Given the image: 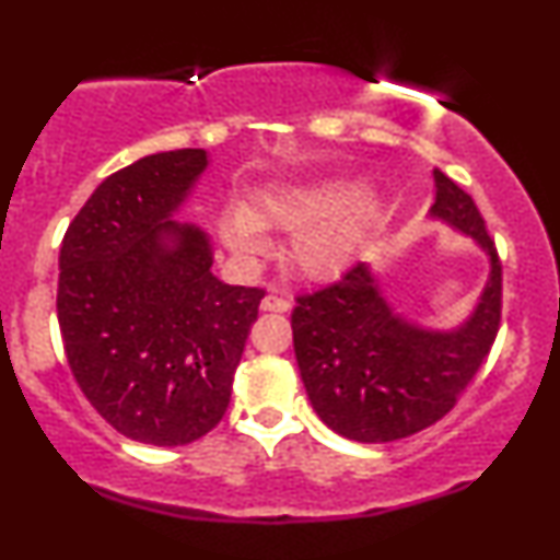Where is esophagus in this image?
<instances>
[{
	"instance_id": "34e87169",
	"label": "esophagus",
	"mask_w": 560,
	"mask_h": 560,
	"mask_svg": "<svg viewBox=\"0 0 560 560\" xmlns=\"http://www.w3.org/2000/svg\"><path fill=\"white\" fill-rule=\"evenodd\" d=\"M262 311H271V313H287L289 307H292V302H289L287 298H281V294H266L260 302Z\"/></svg>"
}]
</instances>
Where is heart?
Listing matches in <instances>:
<instances>
[{
    "label": "heart",
    "instance_id": "obj_1",
    "mask_svg": "<svg viewBox=\"0 0 560 560\" xmlns=\"http://www.w3.org/2000/svg\"><path fill=\"white\" fill-rule=\"evenodd\" d=\"M355 176H334L313 184L271 186L249 208L231 205L221 215L223 242L242 258H260L268 249L262 226L298 231L292 260L302 273L326 279L350 262L371 215V199Z\"/></svg>",
    "mask_w": 560,
    "mask_h": 560
}]
</instances>
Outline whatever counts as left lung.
Wrapping results in <instances>:
<instances>
[{"label":"left lung","mask_w":560,"mask_h":560,"mask_svg":"<svg viewBox=\"0 0 560 560\" xmlns=\"http://www.w3.org/2000/svg\"><path fill=\"white\" fill-rule=\"evenodd\" d=\"M434 184L429 215L471 236L490 258V279L464 324L423 329L395 313L365 262L300 294L292 313L294 355L313 410L347 440L392 442L432 427L453 410L498 337L503 268L485 218L442 171Z\"/></svg>","instance_id":"1"}]
</instances>
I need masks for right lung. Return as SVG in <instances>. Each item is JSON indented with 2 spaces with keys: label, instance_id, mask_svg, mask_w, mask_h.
Returning <instances> with one entry per match:
<instances>
[{
  "label": "right lung",
  "instance_id": "1",
  "mask_svg": "<svg viewBox=\"0 0 560 560\" xmlns=\"http://www.w3.org/2000/svg\"><path fill=\"white\" fill-rule=\"evenodd\" d=\"M205 150L147 155L94 189L60 247L57 320L68 365L113 429L189 445L215 427L266 292L213 276V247L173 213Z\"/></svg>",
  "mask_w": 560,
  "mask_h": 560
}]
</instances>
